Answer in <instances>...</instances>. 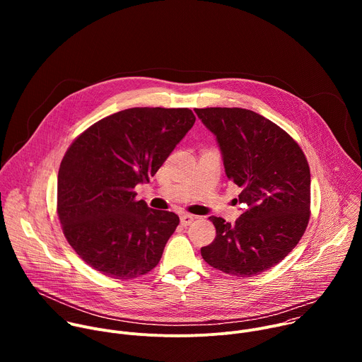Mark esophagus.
<instances>
[{
	"mask_svg": "<svg viewBox=\"0 0 362 362\" xmlns=\"http://www.w3.org/2000/svg\"><path fill=\"white\" fill-rule=\"evenodd\" d=\"M194 219H196V216H192V215H182V216H180V223H182L183 226H189Z\"/></svg>",
	"mask_w": 362,
	"mask_h": 362,
	"instance_id": "obj_1",
	"label": "esophagus"
}]
</instances>
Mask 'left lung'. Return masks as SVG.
Returning <instances> with one entry per match:
<instances>
[{
    "label": "left lung",
    "instance_id": "left-lung-1",
    "mask_svg": "<svg viewBox=\"0 0 362 362\" xmlns=\"http://www.w3.org/2000/svg\"><path fill=\"white\" fill-rule=\"evenodd\" d=\"M218 140L225 172L242 189L245 211L233 225L211 216L215 240L204 262L249 278L279 264L298 245L311 206V172L299 144L279 126L239 107L194 109Z\"/></svg>",
    "mask_w": 362,
    "mask_h": 362
}]
</instances>
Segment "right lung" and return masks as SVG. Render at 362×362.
I'll return each mask as SVG.
<instances>
[{
  "instance_id": "add662e5",
  "label": "right lung",
  "mask_w": 362,
  "mask_h": 362,
  "mask_svg": "<svg viewBox=\"0 0 362 362\" xmlns=\"http://www.w3.org/2000/svg\"><path fill=\"white\" fill-rule=\"evenodd\" d=\"M189 109L133 107L98 120L69 147L59 170L57 214L64 236L100 274L133 279L150 272L179 216L136 200L194 124Z\"/></svg>"
}]
</instances>
